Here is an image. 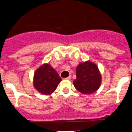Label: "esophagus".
<instances>
[{
    "instance_id": "esophagus-1",
    "label": "esophagus",
    "mask_w": 132,
    "mask_h": 132,
    "mask_svg": "<svg viewBox=\"0 0 132 132\" xmlns=\"http://www.w3.org/2000/svg\"><path fill=\"white\" fill-rule=\"evenodd\" d=\"M71 75H70L68 77H67V78H65V79H66V80H70V79H71Z\"/></svg>"
}]
</instances>
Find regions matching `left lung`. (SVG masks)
<instances>
[{
  "instance_id": "8db88e82",
  "label": "left lung",
  "mask_w": 132,
  "mask_h": 132,
  "mask_svg": "<svg viewBox=\"0 0 132 132\" xmlns=\"http://www.w3.org/2000/svg\"><path fill=\"white\" fill-rule=\"evenodd\" d=\"M76 75L73 85L82 94H92L99 89L102 77L95 64L90 61L80 63L76 69Z\"/></svg>"
}]
</instances>
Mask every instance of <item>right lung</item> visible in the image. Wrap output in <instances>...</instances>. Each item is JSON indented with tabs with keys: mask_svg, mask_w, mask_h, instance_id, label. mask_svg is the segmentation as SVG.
Wrapping results in <instances>:
<instances>
[{
	"mask_svg": "<svg viewBox=\"0 0 132 132\" xmlns=\"http://www.w3.org/2000/svg\"><path fill=\"white\" fill-rule=\"evenodd\" d=\"M61 80L55 70L50 65L45 64L35 72L34 86L41 94L48 95L56 89Z\"/></svg>",
	"mask_w": 132,
	"mask_h": 132,
	"instance_id": "1",
	"label": "right lung"
}]
</instances>
